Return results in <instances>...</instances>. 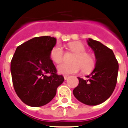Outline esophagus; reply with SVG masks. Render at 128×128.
Listing matches in <instances>:
<instances>
[{
	"mask_svg": "<svg viewBox=\"0 0 128 128\" xmlns=\"http://www.w3.org/2000/svg\"><path fill=\"white\" fill-rule=\"evenodd\" d=\"M64 80H68V78H69V76H64Z\"/></svg>",
	"mask_w": 128,
	"mask_h": 128,
	"instance_id": "esophagus-1",
	"label": "esophagus"
}]
</instances>
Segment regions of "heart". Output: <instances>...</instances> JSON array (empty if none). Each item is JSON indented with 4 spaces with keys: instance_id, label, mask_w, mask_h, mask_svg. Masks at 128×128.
Instances as JSON below:
<instances>
[{
    "instance_id": "heart-1",
    "label": "heart",
    "mask_w": 128,
    "mask_h": 128,
    "mask_svg": "<svg viewBox=\"0 0 128 128\" xmlns=\"http://www.w3.org/2000/svg\"><path fill=\"white\" fill-rule=\"evenodd\" d=\"M68 47L72 52L76 54L72 61L74 64L62 63L58 65L57 71L59 74L69 75L77 73L81 69L84 72H88L93 69L95 64L94 59L91 55L86 53V50L83 44L77 42H73L69 43ZM63 57L64 51L62 46L57 44L52 48L50 51V58L53 62L59 64L63 60Z\"/></svg>"
}]
</instances>
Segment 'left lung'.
<instances>
[{"mask_svg": "<svg viewBox=\"0 0 128 128\" xmlns=\"http://www.w3.org/2000/svg\"><path fill=\"white\" fill-rule=\"evenodd\" d=\"M96 58L95 68L87 80L78 78L79 84L73 90L76 99L88 106H96L107 100L115 89L119 65L113 51L92 38L87 40Z\"/></svg>", "mask_w": 128, "mask_h": 128, "instance_id": "8db88e82", "label": "left lung"}]
</instances>
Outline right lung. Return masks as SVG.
Masks as SVG:
<instances>
[{
	"label": "right lung",
	"mask_w": 128,
	"mask_h": 128,
	"mask_svg": "<svg viewBox=\"0 0 128 128\" xmlns=\"http://www.w3.org/2000/svg\"><path fill=\"white\" fill-rule=\"evenodd\" d=\"M56 44L54 37H35L18 46L11 60L14 90L29 106L40 107L49 103L64 82L50 59V51Z\"/></svg>",
	"instance_id": "add662e5"
}]
</instances>
